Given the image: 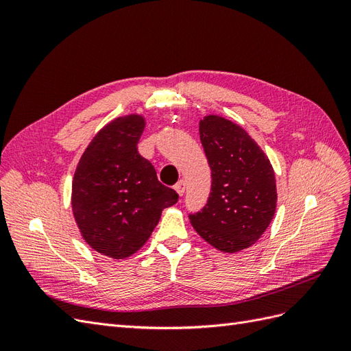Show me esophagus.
Listing matches in <instances>:
<instances>
[{
	"label": "esophagus",
	"instance_id": "1",
	"mask_svg": "<svg viewBox=\"0 0 351 351\" xmlns=\"http://www.w3.org/2000/svg\"><path fill=\"white\" fill-rule=\"evenodd\" d=\"M174 189L177 190V193H178L180 196H183L184 192H186V183H184V180H180V182L176 184Z\"/></svg>",
	"mask_w": 351,
	"mask_h": 351
}]
</instances>
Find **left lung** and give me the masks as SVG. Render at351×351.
Returning <instances> with one entry per match:
<instances>
[{"label": "left lung", "instance_id": "obj_1", "mask_svg": "<svg viewBox=\"0 0 351 351\" xmlns=\"http://www.w3.org/2000/svg\"><path fill=\"white\" fill-rule=\"evenodd\" d=\"M210 167L206 205L190 214L197 234L218 250L234 253L256 243L277 208V186L269 159L240 125L217 115L199 123Z\"/></svg>", "mask_w": 351, "mask_h": 351}]
</instances>
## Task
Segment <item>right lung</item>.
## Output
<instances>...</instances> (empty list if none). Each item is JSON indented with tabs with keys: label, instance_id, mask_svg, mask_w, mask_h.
Returning a JSON list of instances; mask_svg holds the SVG:
<instances>
[{
	"label": "right lung",
	"instance_id": "1",
	"mask_svg": "<svg viewBox=\"0 0 351 351\" xmlns=\"http://www.w3.org/2000/svg\"><path fill=\"white\" fill-rule=\"evenodd\" d=\"M145 120L120 117L93 137L73 178L71 206L83 239L114 259L139 250L164 208L178 193L159 183L154 165L137 152Z\"/></svg>",
	"mask_w": 351,
	"mask_h": 351
}]
</instances>
